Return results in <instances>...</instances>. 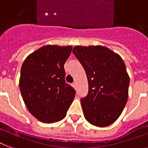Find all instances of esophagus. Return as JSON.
I'll return each mask as SVG.
<instances>
[{"label": "esophagus", "mask_w": 148, "mask_h": 148, "mask_svg": "<svg viewBox=\"0 0 148 148\" xmlns=\"http://www.w3.org/2000/svg\"><path fill=\"white\" fill-rule=\"evenodd\" d=\"M73 86H74V87L76 86V82H74V83H73Z\"/></svg>", "instance_id": "obj_1"}]
</instances>
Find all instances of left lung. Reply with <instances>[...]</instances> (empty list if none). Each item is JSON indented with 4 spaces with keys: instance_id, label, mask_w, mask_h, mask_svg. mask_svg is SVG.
Listing matches in <instances>:
<instances>
[{
    "instance_id": "1",
    "label": "left lung",
    "mask_w": 148,
    "mask_h": 148,
    "mask_svg": "<svg viewBox=\"0 0 148 148\" xmlns=\"http://www.w3.org/2000/svg\"><path fill=\"white\" fill-rule=\"evenodd\" d=\"M72 52L88 80V93L80 99L85 119L98 127L112 124L128 99L129 77L123 60L101 45L75 46Z\"/></svg>"
}]
</instances>
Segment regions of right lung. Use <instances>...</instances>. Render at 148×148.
I'll list each match as a JSON object with an SVG mask.
<instances>
[{
    "label": "right lung",
    "instance_id": "right-lung-1",
    "mask_svg": "<svg viewBox=\"0 0 148 148\" xmlns=\"http://www.w3.org/2000/svg\"><path fill=\"white\" fill-rule=\"evenodd\" d=\"M71 46L45 45L26 58L21 68L20 89L32 116L45 123L65 117L76 91L65 81L64 64Z\"/></svg>",
    "mask_w": 148,
    "mask_h": 148
}]
</instances>
